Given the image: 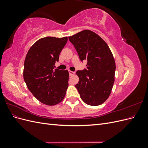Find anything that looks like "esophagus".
I'll return each instance as SVG.
<instances>
[{
	"instance_id": "1",
	"label": "esophagus",
	"mask_w": 148,
	"mask_h": 148,
	"mask_svg": "<svg viewBox=\"0 0 148 148\" xmlns=\"http://www.w3.org/2000/svg\"><path fill=\"white\" fill-rule=\"evenodd\" d=\"M69 74H70V76H71V75H73L75 74V72H74V71H70V70H69Z\"/></svg>"
}]
</instances>
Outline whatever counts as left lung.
I'll use <instances>...</instances> for the list:
<instances>
[{"mask_svg": "<svg viewBox=\"0 0 148 148\" xmlns=\"http://www.w3.org/2000/svg\"><path fill=\"white\" fill-rule=\"evenodd\" d=\"M80 60H87L86 69L78 70L75 85L84 102L99 106L109 97L114 83L115 62L107 43L90 30H83L69 37Z\"/></svg>", "mask_w": 148, "mask_h": 148, "instance_id": "obj_1", "label": "left lung"}]
</instances>
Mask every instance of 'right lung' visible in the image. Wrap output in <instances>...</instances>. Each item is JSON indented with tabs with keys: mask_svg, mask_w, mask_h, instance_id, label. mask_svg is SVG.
<instances>
[{
	"mask_svg": "<svg viewBox=\"0 0 148 148\" xmlns=\"http://www.w3.org/2000/svg\"><path fill=\"white\" fill-rule=\"evenodd\" d=\"M68 38L46 37L39 39L26 54L23 78L29 90L41 102L48 106L59 104L69 86V71L54 69L60 53Z\"/></svg>",
	"mask_w": 148,
	"mask_h": 148,
	"instance_id": "right-lung-1",
	"label": "right lung"
}]
</instances>
